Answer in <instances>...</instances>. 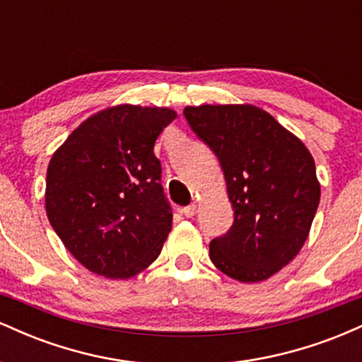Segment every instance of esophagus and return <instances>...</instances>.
Listing matches in <instances>:
<instances>
[{"mask_svg":"<svg viewBox=\"0 0 362 362\" xmlns=\"http://www.w3.org/2000/svg\"><path fill=\"white\" fill-rule=\"evenodd\" d=\"M195 209H197V206L190 204V206H185L184 209H182V213H184V216H187V218H192L195 214Z\"/></svg>","mask_w":362,"mask_h":362,"instance_id":"esophagus-1","label":"esophagus"}]
</instances>
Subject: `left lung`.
I'll return each instance as SVG.
<instances>
[{
    "mask_svg": "<svg viewBox=\"0 0 362 362\" xmlns=\"http://www.w3.org/2000/svg\"><path fill=\"white\" fill-rule=\"evenodd\" d=\"M197 138L214 151L235 221L209 243L213 264L240 282L265 281L308 238L320 182L308 148L255 105L185 107Z\"/></svg>",
    "mask_w": 362,
    "mask_h": 362,
    "instance_id": "8db88e82",
    "label": "left lung"
}]
</instances>
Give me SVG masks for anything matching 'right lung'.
Masks as SVG:
<instances>
[{"label":"right lung","mask_w":362,"mask_h":362,"mask_svg":"<svg viewBox=\"0 0 362 362\" xmlns=\"http://www.w3.org/2000/svg\"><path fill=\"white\" fill-rule=\"evenodd\" d=\"M175 117L167 107H109L81 122L52 155L49 223L88 271L129 279L160 255L173 214L153 148Z\"/></svg>","instance_id":"right-lung-1"}]
</instances>
